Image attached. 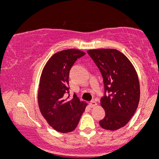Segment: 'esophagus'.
I'll return each instance as SVG.
<instances>
[{"instance_id":"obj_1","label":"esophagus","mask_w":159,"mask_h":159,"mask_svg":"<svg viewBox=\"0 0 159 159\" xmlns=\"http://www.w3.org/2000/svg\"><path fill=\"white\" fill-rule=\"evenodd\" d=\"M96 105H97V102H95V101H91L90 102V107H96Z\"/></svg>"}]
</instances>
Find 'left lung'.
I'll return each instance as SVG.
<instances>
[{
  "label": "left lung",
  "instance_id": "obj_1",
  "mask_svg": "<svg viewBox=\"0 0 159 159\" xmlns=\"http://www.w3.org/2000/svg\"><path fill=\"white\" fill-rule=\"evenodd\" d=\"M87 53L99 69L105 84V96L100 102L105 116L99 124L106 130H117L129 123L138 108V74L126 56L116 49H92Z\"/></svg>",
  "mask_w": 159,
  "mask_h": 159
}]
</instances>
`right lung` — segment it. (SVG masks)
I'll return each instance as SVG.
<instances>
[{"mask_svg":"<svg viewBox=\"0 0 159 159\" xmlns=\"http://www.w3.org/2000/svg\"><path fill=\"white\" fill-rule=\"evenodd\" d=\"M85 54L78 49L55 53L42 72L38 91L40 112L49 125L57 132L68 133L77 127L87 104L76 94L69 96V71L78 58Z\"/></svg>","mask_w":159,"mask_h":159,"instance_id":"right-lung-1","label":"right lung"}]
</instances>
